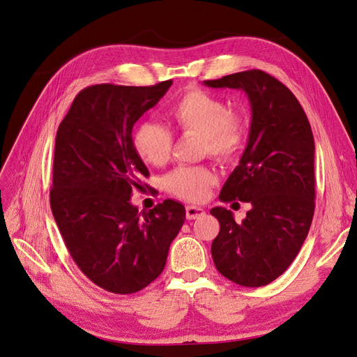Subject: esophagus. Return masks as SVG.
Segmentation results:
<instances>
[{
    "instance_id": "34e87169",
    "label": "esophagus",
    "mask_w": 357,
    "mask_h": 357,
    "mask_svg": "<svg viewBox=\"0 0 357 357\" xmlns=\"http://www.w3.org/2000/svg\"><path fill=\"white\" fill-rule=\"evenodd\" d=\"M203 215H204L203 208H197V206H187V209H185L187 220H197V218H200Z\"/></svg>"
}]
</instances>
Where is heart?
<instances>
[{"label":"heart","instance_id":"heart-1","mask_svg":"<svg viewBox=\"0 0 357 357\" xmlns=\"http://www.w3.org/2000/svg\"><path fill=\"white\" fill-rule=\"evenodd\" d=\"M167 116L176 132L200 135L203 153L218 160L236 157L248 136L245 117L229 111L222 98L202 89L182 93ZM133 146L145 163L165 166L174 148V135L155 121H142L133 133ZM215 182V172L206 166L178 167L165 178V188L179 199L200 202Z\"/></svg>","mask_w":357,"mask_h":357}]
</instances>
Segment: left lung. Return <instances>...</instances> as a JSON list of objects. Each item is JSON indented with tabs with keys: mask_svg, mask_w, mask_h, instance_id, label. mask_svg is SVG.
<instances>
[{
	"mask_svg": "<svg viewBox=\"0 0 357 357\" xmlns=\"http://www.w3.org/2000/svg\"><path fill=\"white\" fill-rule=\"evenodd\" d=\"M204 86L243 90L252 111L245 153L220 194L222 202H248L252 209L240 224L231 211H211L221 225L212 258L228 280L266 286L291 266L313 221V132L292 91L267 73H236Z\"/></svg>",
	"mask_w": 357,
	"mask_h": 357,
	"instance_id": "obj_1",
	"label": "left lung"
}]
</instances>
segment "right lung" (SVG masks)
I'll return each mask as SVG.
<instances>
[{
    "label": "right lung",
    "mask_w": 357,
    "mask_h": 357,
    "mask_svg": "<svg viewBox=\"0 0 357 357\" xmlns=\"http://www.w3.org/2000/svg\"><path fill=\"white\" fill-rule=\"evenodd\" d=\"M172 79L135 87L96 84L75 96L56 133L50 206L78 268L102 289L135 294L162 274L185 208L165 200L149 212L130 203L149 172L132 130Z\"/></svg>",
    "instance_id": "add662e5"
}]
</instances>
